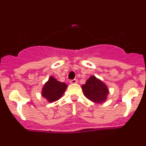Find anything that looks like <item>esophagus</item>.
I'll list each match as a JSON object with an SVG mask.
<instances>
[{
    "label": "esophagus",
    "mask_w": 146,
    "mask_h": 146,
    "mask_svg": "<svg viewBox=\"0 0 146 146\" xmlns=\"http://www.w3.org/2000/svg\"><path fill=\"white\" fill-rule=\"evenodd\" d=\"M69 82H70L71 84H76L77 82V79H74V80H71L70 81H69Z\"/></svg>",
    "instance_id": "34e87169"
}]
</instances>
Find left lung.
Masks as SVG:
<instances>
[{"label":"left lung","instance_id":"left-lung-1","mask_svg":"<svg viewBox=\"0 0 146 146\" xmlns=\"http://www.w3.org/2000/svg\"><path fill=\"white\" fill-rule=\"evenodd\" d=\"M85 96L91 102L102 104L106 101L109 90L108 86L95 76H91L82 86Z\"/></svg>","mask_w":146,"mask_h":146}]
</instances>
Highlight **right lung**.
Instances as JSON below:
<instances>
[{
	"instance_id": "1",
	"label": "right lung",
	"mask_w": 146,
	"mask_h": 146,
	"mask_svg": "<svg viewBox=\"0 0 146 146\" xmlns=\"http://www.w3.org/2000/svg\"><path fill=\"white\" fill-rule=\"evenodd\" d=\"M67 85L55 79L53 77H50L49 80L43 86L42 95L49 102L57 101L63 96L66 90Z\"/></svg>"
}]
</instances>
